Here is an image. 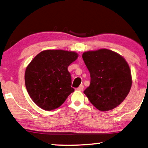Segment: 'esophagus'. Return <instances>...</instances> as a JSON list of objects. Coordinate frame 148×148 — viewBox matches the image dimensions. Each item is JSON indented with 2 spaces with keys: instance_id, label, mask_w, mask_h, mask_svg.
Here are the masks:
<instances>
[{
  "instance_id": "esophagus-1",
  "label": "esophagus",
  "mask_w": 148,
  "mask_h": 148,
  "mask_svg": "<svg viewBox=\"0 0 148 148\" xmlns=\"http://www.w3.org/2000/svg\"><path fill=\"white\" fill-rule=\"evenodd\" d=\"M83 89H84V85H82V84H81L80 86L78 88V90H79V91H82V90H83Z\"/></svg>"
}]
</instances>
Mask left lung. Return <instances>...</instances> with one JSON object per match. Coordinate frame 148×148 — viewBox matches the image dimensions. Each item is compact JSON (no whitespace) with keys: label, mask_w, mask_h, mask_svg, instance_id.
<instances>
[{"label":"left lung","mask_w":148,"mask_h":148,"mask_svg":"<svg viewBox=\"0 0 148 148\" xmlns=\"http://www.w3.org/2000/svg\"><path fill=\"white\" fill-rule=\"evenodd\" d=\"M82 58L91 78L84 93L100 111L115 108L126 98L132 86L127 62L118 53L108 49L84 52Z\"/></svg>","instance_id":"left-lung-1"}]
</instances>
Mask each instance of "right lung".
Wrapping results in <instances>:
<instances>
[{"mask_svg":"<svg viewBox=\"0 0 148 148\" xmlns=\"http://www.w3.org/2000/svg\"><path fill=\"white\" fill-rule=\"evenodd\" d=\"M78 56L72 51L47 50L30 62L25 71V85L33 102L40 108H58L74 91L68 67Z\"/></svg>","mask_w":148,"mask_h":148,"instance_id":"right-lung-1","label":"right lung"}]
</instances>
